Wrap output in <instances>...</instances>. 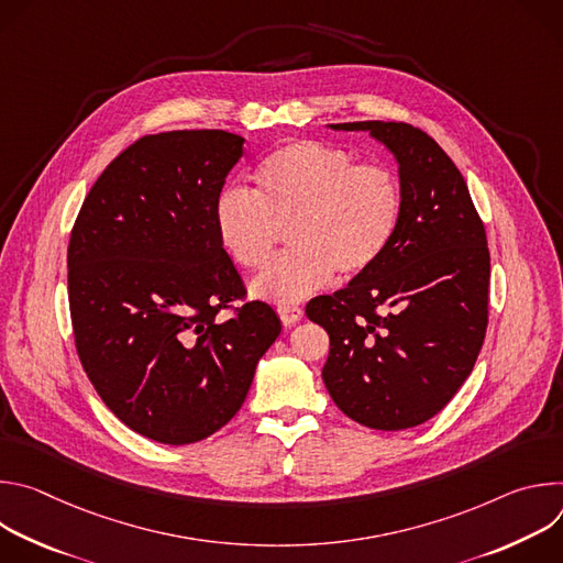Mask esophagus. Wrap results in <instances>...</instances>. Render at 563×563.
Wrapping results in <instances>:
<instances>
[{"label":"esophagus","mask_w":563,"mask_h":563,"mask_svg":"<svg viewBox=\"0 0 563 563\" xmlns=\"http://www.w3.org/2000/svg\"><path fill=\"white\" fill-rule=\"evenodd\" d=\"M302 307H296V305H280L278 307V316H280V320H283V325H296L298 320L302 318Z\"/></svg>","instance_id":"34e87169"}]
</instances>
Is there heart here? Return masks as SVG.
Instances as JSON below:
<instances>
[{
    "mask_svg": "<svg viewBox=\"0 0 563 563\" xmlns=\"http://www.w3.org/2000/svg\"><path fill=\"white\" fill-rule=\"evenodd\" d=\"M256 189L224 187L213 200L222 250L245 269L267 265L276 224H287L289 254L274 261L252 294L291 305L328 287L336 272L356 278L374 269L398 233L404 191L391 169L356 165L345 148L296 140L261 159Z\"/></svg>",
    "mask_w": 563,
    "mask_h": 563,
    "instance_id": "1",
    "label": "heart"
}]
</instances>
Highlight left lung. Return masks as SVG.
<instances>
[{
	"label": "left lung",
	"mask_w": 563,
	"mask_h": 563,
	"mask_svg": "<svg viewBox=\"0 0 563 563\" xmlns=\"http://www.w3.org/2000/svg\"><path fill=\"white\" fill-rule=\"evenodd\" d=\"M398 165L404 216L383 261L307 305L330 334L323 383L372 430H408L439 415L470 376L488 328L490 254L467 185L448 153L406 122H345Z\"/></svg>",
	"instance_id": "obj_1"
}]
</instances>
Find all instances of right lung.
Instances as JSON below:
<instances>
[{
  "instance_id": "right-lung-1",
  "label": "right lung",
  "mask_w": 563,
  "mask_h": 563,
  "mask_svg": "<svg viewBox=\"0 0 563 563\" xmlns=\"http://www.w3.org/2000/svg\"><path fill=\"white\" fill-rule=\"evenodd\" d=\"M243 146L218 129L140 137L98 178L70 233L79 361L107 408L157 443L189 445L227 426L280 334L261 300L218 318L245 296L213 227Z\"/></svg>"
}]
</instances>
